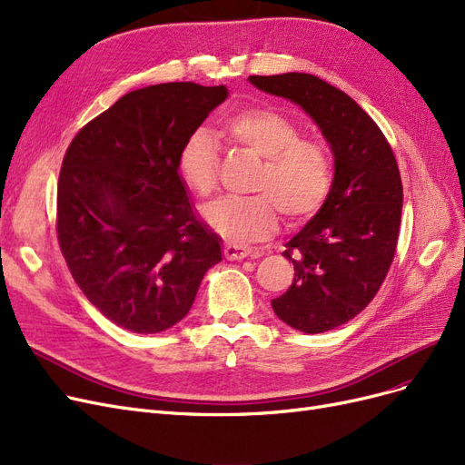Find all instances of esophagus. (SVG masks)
<instances>
[{
    "label": "esophagus",
    "instance_id": "esophagus-1",
    "mask_svg": "<svg viewBox=\"0 0 465 465\" xmlns=\"http://www.w3.org/2000/svg\"><path fill=\"white\" fill-rule=\"evenodd\" d=\"M223 254H226V259H230V261H242V259L251 257L252 251L249 247H243V245L226 243V245H223Z\"/></svg>",
    "mask_w": 465,
    "mask_h": 465
}]
</instances>
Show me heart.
<instances>
[{
	"label": "heart",
	"instance_id": "b5f03b06",
	"mask_svg": "<svg viewBox=\"0 0 465 465\" xmlns=\"http://www.w3.org/2000/svg\"><path fill=\"white\" fill-rule=\"evenodd\" d=\"M223 129L237 144L262 158L252 197H226L204 206L208 226L230 242H264L278 230V213L302 223L321 211L332 185V160L326 148L302 139L299 127L274 110L243 108L232 114ZM185 185L199 197L216 189L218 143L206 127L194 129L177 160Z\"/></svg>",
	"mask_w": 465,
	"mask_h": 465
}]
</instances>
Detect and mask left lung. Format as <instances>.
I'll list each match as a JSON object with an SVG mask.
<instances>
[{
	"label": "left lung",
	"mask_w": 465,
	"mask_h": 465,
	"mask_svg": "<svg viewBox=\"0 0 465 465\" xmlns=\"http://www.w3.org/2000/svg\"><path fill=\"white\" fill-rule=\"evenodd\" d=\"M249 83L297 104L331 146V193L286 243L295 276L272 309L295 331H332L371 303L392 264L403 199L394 153L353 98L314 74H252Z\"/></svg>",
	"instance_id": "left-lung-1"
}]
</instances>
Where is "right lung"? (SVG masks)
<instances>
[{
    "label": "right lung",
    "mask_w": 465,
    "mask_h": 465,
    "mask_svg": "<svg viewBox=\"0 0 465 465\" xmlns=\"http://www.w3.org/2000/svg\"><path fill=\"white\" fill-rule=\"evenodd\" d=\"M228 88L162 83L119 98L67 148L57 237L69 271L104 317L158 334L191 311L222 239L189 199L177 160Z\"/></svg>",
    "instance_id": "1"
}]
</instances>
